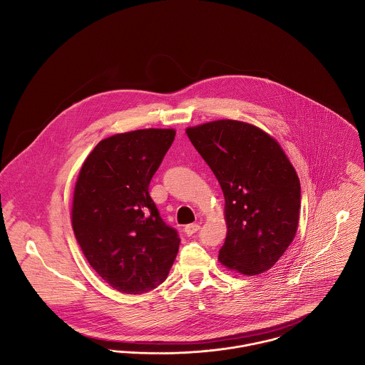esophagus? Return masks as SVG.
I'll use <instances>...</instances> for the list:
<instances>
[{
	"mask_svg": "<svg viewBox=\"0 0 365 365\" xmlns=\"http://www.w3.org/2000/svg\"><path fill=\"white\" fill-rule=\"evenodd\" d=\"M200 230V225L198 223H191V225H187L184 227V232L188 235V236H192L194 233H197Z\"/></svg>",
	"mask_w": 365,
	"mask_h": 365,
	"instance_id": "1",
	"label": "esophagus"
}]
</instances>
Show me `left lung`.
<instances>
[{
  "label": "left lung",
  "mask_w": 365,
  "mask_h": 365,
  "mask_svg": "<svg viewBox=\"0 0 365 365\" xmlns=\"http://www.w3.org/2000/svg\"><path fill=\"white\" fill-rule=\"evenodd\" d=\"M225 197L227 235L219 261L256 275L269 269L292 243L301 184L275 139L250 123L222 119L188 128Z\"/></svg>",
  "instance_id": "obj_1"
}]
</instances>
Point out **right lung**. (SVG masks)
Instances as JSON below:
<instances>
[{"label": "right lung", "mask_w": 365, "mask_h": 365, "mask_svg": "<svg viewBox=\"0 0 365 365\" xmlns=\"http://www.w3.org/2000/svg\"><path fill=\"white\" fill-rule=\"evenodd\" d=\"M174 129H140L101 140L86 158L73 197L74 236L113 289L145 294L168 275L180 247L149 184L174 142Z\"/></svg>", "instance_id": "add662e5"}]
</instances>
